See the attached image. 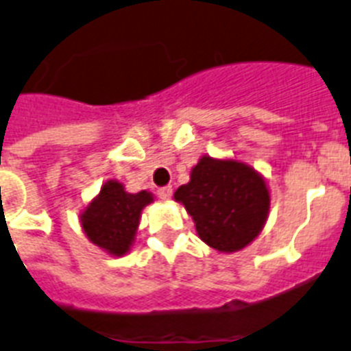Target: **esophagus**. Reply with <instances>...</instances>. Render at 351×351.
Here are the masks:
<instances>
[{
	"instance_id": "34e87169",
	"label": "esophagus",
	"mask_w": 351,
	"mask_h": 351,
	"mask_svg": "<svg viewBox=\"0 0 351 351\" xmlns=\"http://www.w3.org/2000/svg\"><path fill=\"white\" fill-rule=\"evenodd\" d=\"M158 197L163 200H169L172 197V186H163L158 190Z\"/></svg>"
}]
</instances>
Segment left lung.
Masks as SVG:
<instances>
[{
  "instance_id": "left-lung-1",
  "label": "left lung",
  "mask_w": 351,
  "mask_h": 351,
  "mask_svg": "<svg viewBox=\"0 0 351 351\" xmlns=\"http://www.w3.org/2000/svg\"><path fill=\"white\" fill-rule=\"evenodd\" d=\"M199 238L218 252H238L259 236L268 218L269 190L259 172L238 160L202 156L190 182L176 190Z\"/></svg>"
}]
</instances>
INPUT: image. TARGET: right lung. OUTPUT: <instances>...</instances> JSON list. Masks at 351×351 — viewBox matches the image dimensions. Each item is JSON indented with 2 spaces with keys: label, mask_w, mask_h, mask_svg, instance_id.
I'll return each mask as SVG.
<instances>
[{
  "label": "right lung",
  "mask_w": 351,
  "mask_h": 351,
  "mask_svg": "<svg viewBox=\"0 0 351 351\" xmlns=\"http://www.w3.org/2000/svg\"><path fill=\"white\" fill-rule=\"evenodd\" d=\"M152 200L154 197L149 191L128 193L122 182L106 181L80 217L83 232L108 254L124 256L134 241L142 209Z\"/></svg>",
  "instance_id": "1"
}]
</instances>
